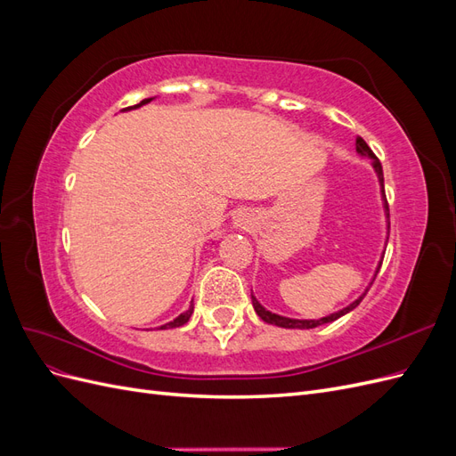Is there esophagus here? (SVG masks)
Returning a JSON list of instances; mask_svg holds the SVG:
<instances>
[{"instance_id":"34e87169","label":"esophagus","mask_w":456,"mask_h":456,"mask_svg":"<svg viewBox=\"0 0 456 456\" xmlns=\"http://www.w3.org/2000/svg\"><path fill=\"white\" fill-rule=\"evenodd\" d=\"M233 226L247 228V226H249V218H247V215H238L236 218H233Z\"/></svg>"}]
</instances>
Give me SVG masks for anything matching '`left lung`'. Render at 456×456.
Wrapping results in <instances>:
<instances>
[{"mask_svg": "<svg viewBox=\"0 0 456 456\" xmlns=\"http://www.w3.org/2000/svg\"><path fill=\"white\" fill-rule=\"evenodd\" d=\"M355 151H357V156L367 158V159L372 161V169H375L377 178H379V184H380V196H382V207H384V216H386V228L390 230V213H388V203H386V196H384L382 165H380L379 158H377L375 154H372V150L367 146V142L362 139V136H357V141H355ZM386 241H388V240H386ZM382 256H384V255H382ZM382 256H380V260H379V266H377V270H375V275H372L370 283L375 281L377 273H379V270H380ZM370 283H369V285H370ZM367 289H369V287H367ZM367 289H365V291H363L360 297H357L354 302H350L348 306H344L342 310L329 314V315H325V317H320V320H297V317H287V315L273 314V312H270V310H266L265 306H262L260 302H258V298H256L253 293H251V300H253V308H255L256 315L260 317L262 322H266V323H270V325H278V327H283V329H314V327H320V325H325V323H330V322H337L338 317H342V315H346L348 312H352V310L363 300V297L367 295Z\"/></svg>", "mask_w": 456, "mask_h": 456, "instance_id": "obj_1", "label": "left lung"}]
</instances>
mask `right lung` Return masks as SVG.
I'll use <instances>...</instances> for the list:
<instances>
[{
    "label": "right lung",
    "mask_w": 456,
    "mask_h": 456,
    "mask_svg": "<svg viewBox=\"0 0 456 456\" xmlns=\"http://www.w3.org/2000/svg\"><path fill=\"white\" fill-rule=\"evenodd\" d=\"M156 96H151V99H144L142 102H139V104H134V106H129V108H123L121 112H127V110H134V108H141V106H144V104H148V102H151L154 101ZM191 312H194V302H190V306H188V310L186 312H183L181 315H176L173 322H169V323H165V325H161V327H158V329H175V327H181V325H184L188 320H190V315H191Z\"/></svg>",
    "instance_id": "1"
}]
</instances>
